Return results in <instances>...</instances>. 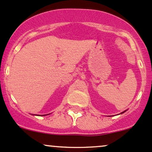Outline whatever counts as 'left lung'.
Returning <instances> with one entry per match:
<instances>
[{"label": "left lung", "instance_id": "1", "mask_svg": "<svg viewBox=\"0 0 152 152\" xmlns=\"http://www.w3.org/2000/svg\"><path fill=\"white\" fill-rule=\"evenodd\" d=\"M126 110H125V111H124V112H122V113H121V114H122V113H124V112H126Z\"/></svg>", "mask_w": 152, "mask_h": 152}]
</instances>
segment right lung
I'll return each instance as SVG.
<instances>
[{"label": "right lung", "instance_id": "right-lung-1", "mask_svg": "<svg viewBox=\"0 0 152 152\" xmlns=\"http://www.w3.org/2000/svg\"><path fill=\"white\" fill-rule=\"evenodd\" d=\"M45 115H42V116H45Z\"/></svg>", "mask_w": 152, "mask_h": 152}]
</instances>
